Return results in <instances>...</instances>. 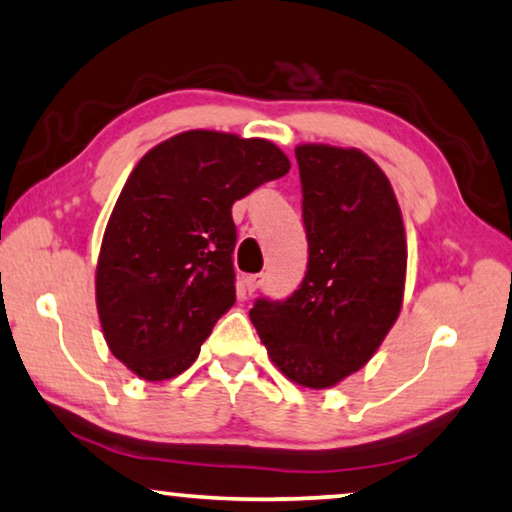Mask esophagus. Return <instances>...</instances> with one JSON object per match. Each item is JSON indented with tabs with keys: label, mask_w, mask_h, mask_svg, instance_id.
<instances>
[{
	"label": "esophagus",
	"mask_w": 512,
	"mask_h": 512,
	"mask_svg": "<svg viewBox=\"0 0 512 512\" xmlns=\"http://www.w3.org/2000/svg\"><path fill=\"white\" fill-rule=\"evenodd\" d=\"M263 281H265V274L263 272L261 274H247V277L242 279V283H245V290H247L249 295L256 293V290L263 286Z\"/></svg>",
	"instance_id": "esophagus-1"
}]
</instances>
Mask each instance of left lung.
Returning <instances> with one entry per match:
<instances>
[{
  "label": "left lung",
  "mask_w": 512,
  "mask_h": 512,
  "mask_svg": "<svg viewBox=\"0 0 512 512\" xmlns=\"http://www.w3.org/2000/svg\"><path fill=\"white\" fill-rule=\"evenodd\" d=\"M306 274L288 300H256L249 318L274 366L297 384L329 389L380 348L403 306L407 242L384 171L357 148H295Z\"/></svg>",
  "instance_id": "8db88e82"
}]
</instances>
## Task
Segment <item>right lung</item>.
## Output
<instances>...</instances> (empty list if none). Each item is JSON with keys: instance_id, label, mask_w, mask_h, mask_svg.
Here are the masks:
<instances>
[{"instance_id": "1", "label": "right lung", "mask_w": 512, "mask_h": 512, "mask_svg": "<svg viewBox=\"0 0 512 512\" xmlns=\"http://www.w3.org/2000/svg\"><path fill=\"white\" fill-rule=\"evenodd\" d=\"M290 160L267 139L180 132L132 169L109 217L96 304L112 355L141 380L190 368L235 304L233 203Z\"/></svg>"}]
</instances>
